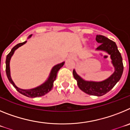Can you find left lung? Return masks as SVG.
Returning <instances> with one entry per match:
<instances>
[{"instance_id":"1","label":"left lung","mask_w":130,"mask_h":130,"mask_svg":"<svg viewBox=\"0 0 130 130\" xmlns=\"http://www.w3.org/2000/svg\"><path fill=\"white\" fill-rule=\"evenodd\" d=\"M96 40L100 43L96 49L106 51L111 55L112 63L115 69V72L108 79L101 82L85 81L77 74L75 70H73V75L77 81L78 87L84 92L92 96H102L109 92L120 80L123 73L124 66L122 58L115 42L102 35L96 36Z\"/></svg>"}]
</instances>
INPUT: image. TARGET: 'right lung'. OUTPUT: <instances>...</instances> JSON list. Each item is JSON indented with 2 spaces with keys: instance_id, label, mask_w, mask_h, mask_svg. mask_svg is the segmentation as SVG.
Wrapping results in <instances>:
<instances>
[{
  "instance_id": "add662e5",
  "label": "right lung",
  "mask_w": 130,
  "mask_h": 130,
  "mask_svg": "<svg viewBox=\"0 0 130 130\" xmlns=\"http://www.w3.org/2000/svg\"><path fill=\"white\" fill-rule=\"evenodd\" d=\"M32 34L28 36V38L31 37ZM26 42V41L23 42V43H19L17 44L15 46L13 47L12 49L11 50L9 54L7 55L6 60V75L8 77V79L10 81V82L13 85V87L15 88V89L19 92V93L22 94L24 96H26L27 97L29 98H36V97H40L47 92H49L50 90H51L53 87V83L54 81L57 79V74L58 73V70H60V68L63 66L64 64V62H62L60 64H58L56 66H54L52 70H51V73H50V76L48 78V79L46 81V82H45L44 83L42 84V85L39 86V87H36L35 88H32V89H30V90H23V89H21V88H18L15 86L14 83L13 82L12 79H11V76H10V60L11 59V56L13 55V53L15 51L16 49L19 47L20 46L25 44Z\"/></svg>"
}]
</instances>
